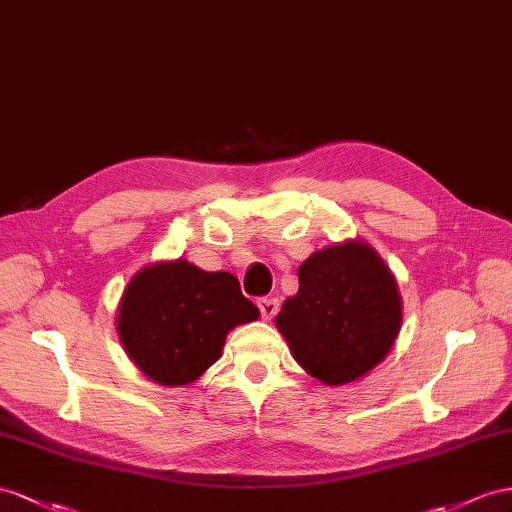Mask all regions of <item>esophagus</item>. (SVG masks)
<instances>
[{
  "mask_svg": "<svg viewBox=\"0 0 512 512\" xmlns=\"http://www.w3.org/2000/svg\"><path fill=\"white\" fill-rule=\"evenodd\" d=\"M257 307L261 311V318L272 320L274 316H277V311H279V300L277 298H259L257 300Z\"/></svg>",
  "mask_w": 512,
  "mask_h": 512,
  "instance_id": "34e87169",
  "label": "esophagus"
}]
</instances>
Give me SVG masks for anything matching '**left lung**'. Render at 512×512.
I'll return each mask as SVG.
<instances>
[{"label":"left lung","mask_w":512,"mask_h":512,"mask_svg":"<svg viewBox=\"0 0 512 512\" xmlns=\"http://www.w3.org/2000/svg\"><path fill=\"white\" fill-rule=\"evenodd\" d=\"M400 322L393 274L370 244L350 240L303 261L298 292L283 303L277 329L311 376L346 385L387 357Z\"/></svg>","instance_id":"left-lung-1"}]
</instances>
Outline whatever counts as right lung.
Segmentation results:
<instances>
[{
  "label": "right lung",
  "mask_w": 512,
  "mask_h": 512,
  "mask_svg": "<svg viewBox=\"0 0 512 512\" xmlns=\"http://www.w3.org/2000/svg\"><path fill=\"white\" fill-rule=\"evenodd\" d=\"M259 318L240 281L186 259L142 268L125 287L116 331L144 376L166 387L190 385L214 365L235 326Z\"/></svg>",
  "instance_id": "right-lung-1"
}]
</instances>
